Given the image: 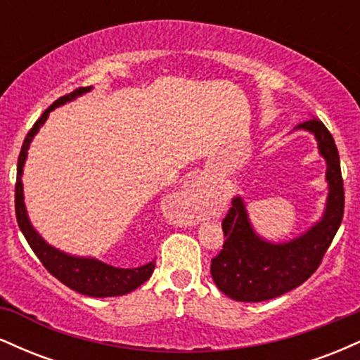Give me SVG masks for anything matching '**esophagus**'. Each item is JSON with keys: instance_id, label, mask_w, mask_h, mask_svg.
<instances>
[{"instance_id": "1", "label": "esophagus", "mask_w": 360, "mask_h": 360, "mask_svg": "<svg viewBox=\"0 0 360 360\" xmlns=\"http://www.w3.org/2000/svg\"><path fill=\"white\" fill-rule=\"evenodd\" d=\"M179 200L183 203L186 213L193 220H200L205 214V208L208 205V189L203 181H193V183L186 184L184 189L179 194Z\"/></svg>"}]
</instances>
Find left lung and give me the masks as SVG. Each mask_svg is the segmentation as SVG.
Returning a JSON list of instances; mask_svg holds the SVG:
<instances>
[{"label": "left lung", "mask_w": 360, "mask_h": 360, "mask_svg": "<svg viewBox=\"0 0 360 360\" xmlns=\"http://www.w3.org/2000/svg\"><path fill=\"white\" fill-rule=\"evenodd\" d=\"M296 130L315 135L318 150L326 160L328 198L325 213L298 238L272 243L255 233L243 200L233 198L232 208L221 221L223 249L212 259L210 271L218 289L235 301L259 303L278 298L303 284L318 269L342 223L344 181L335 140L316 118L300 123Z\"/></svg>", "instance_id": "left-lung-1"}]
</instances>
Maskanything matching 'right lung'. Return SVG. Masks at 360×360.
Returning <instances> with one entry per match:
<instances>
[{"label": "right lung", "mask_w": 360, "mask_h": 360, "mask_svg": "<svg viewBox=\"0 0 360 360\" xmlns=\"http://www.w3.org/2000/svg\"><path fill=\"white\" fill-rule=\"evenodd\" d=\"M91 88H79L72 93L65 94L52 103L47 110L44 111L42 117L35 122V125L30 128L27 137L23 140L22 150L18 155V167H16V184H15V213L16 221H18L20 230L27 238L28 245L35 252L40 262L47 269L53 278H57L62 284L68 288L74 289V291L81 292V295L93 296V298H108V296H123L127 292L134 291L139 286H142L146 281L150 278L154 272L155 262L146 264L142 267H134V269H120V267L108 266V264L101 262V260L93 257H76V255H69L65 252H60L56 247L49 245L47 242L35 232L32 226L30 220H28L27 208L23 203V166L27 160V152L30 147V142L34 140L37 131L44 125L47 120L49 113L56 110L57 106L64 105V103L74 100V98L81 96V94L88 93Z\"/></svg>", "instance_id": "right-lung-1"}]
</instances>
